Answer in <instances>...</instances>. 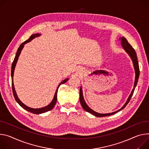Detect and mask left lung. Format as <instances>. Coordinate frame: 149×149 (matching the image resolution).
Instances as JSON below:
<instances>
[{
	"label": "left lung",
	"mask_w": 149,
	"mask_h": 149,
	"mask_svg": "<svg viewBox=\"0 0 149 149\" xmlns=\"http://www.w3.org/2000/svg\"><path fill=\"white\" fill-rule=\"evenodd\" d=\"M119 40L120 41L121 43V46L123 47V48L124 49V50L127 52V53L130 56V57L131 58L132 61V63L134 65V68L135 70V74H136V76H135V80H134V87L133 89L131 91V94H130L129 97L127 99V100L126 101V102L125 103V104H124V106L122 107L120 109H119V110L112 112V113H97L96 112H95L94 111L92 110L91 108L87 104V103L85 102V100L84 99V96H83V90H82V87H80V90H79V101L81 103V104L82 107L83 109L89 112L90 113L93 115L94 116H95L96 117H104V116H110L112 115L113 114H115L118 112H119L120 111L123 110L124 107H125V106L127 105V104L128 103V102H130L132 94L134 93L135 88L136 87V86L137 84V82H138V79L139 78V75H140V70H139V62L137 60V54L136 53V51L133 49V47L130 45V43H128V41L127 40V39L124 37H120L119 38Z\"/></svg>",
	"instance_id": "obj_1"
}]
</instances>
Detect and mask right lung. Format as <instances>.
Returning a JSON list of instances; mask_svg holds the SVG:
<instances>
[{
	"instance_id": "add662e5",
	"label": "right lung",
	"mask_w": 149,
	"mask_h": 149,
	"mask_svg": "<svg viewBox=\"0 0 149 149\" xmlns=\"http://www.w3.org/2000/svg\"><path fill=\"white\" fill-rule=\"evenodd\" d=\"M42 34H40V33H36V34H34L33 35H31L30 36V37L29 38V39H28L27 40H26V41H25L24 43H22L19 47V48L18 49V50L17 52V53H16V55H15V59L14 60H13V62H12V68H11V78H12V91H13V96H14V97H15V100L17 101V102L22 107L24 108V109H25L26 111H27L32 113H34V114H41V113H45V112H46L47 111H49L50 110H52L53 108L54 107V106H55L56 103V101H57V93H58V88L59 87V86L62 84H64L69 79V78H66L64 80H63L62 82H61L59 83V84L58 85L57 88H56V90L55 91V95H54V97L53 98V100H52V102L47 106L43 107H41V108H37V109H35V108H31L30 107H29L27 106H26L25 104H24L21 100L20 99L18 98V96H17V94L16 93V91H15V87H14V84H13V74H14V71H15V66L17 65V61L18 60V58H19V56L20 55V53L22 50V49L24 48V45L25 44H26L27 43L31 42V40L33 39H34V38L36 37H37L38 36H40Z\"/></svg>"
}]
</instances>
